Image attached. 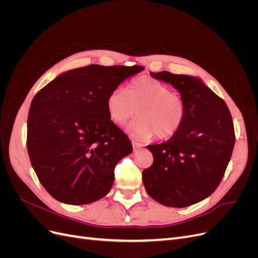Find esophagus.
<instances>
[{"instance_id": "esophagus-1", "label": "esophagus", "mask_w": 258, "mask_h": 258, "mask_svg": "<svg viewBox=\"0 0 258 258\" xmlns=\"http://www.w3.org/2000/svg\"><path fill=\"white\" fill-rule=\"evenodd\" d=\"M131 143H132V146H134V150H138V148H141V147H143V144H141V143H139V142L135 141V140H132Z\"/></svg>"}]
</instances>
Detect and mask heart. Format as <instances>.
<instances>
[{"mask_svg":"<svg viewBox=\"0 0 258 258\" xmlns=\"http://www.w3.org/2000/svg\"><path fill=\"white\" fill-rule=\"evenodd\" d=\"M106 107L110 118L117 124H123L136 112L139 114L127 128L137 139L172 137L183 127L187 115L181 93L150 76L138 77L124 90H112Z\"/></svg>","mask_w":258,"mask_h":258,"instance_id":"b5f03b06","label":"heart"}]
</instances>
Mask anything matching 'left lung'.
<instances>
[{"mask_svg": "<svg viewBox=\"0 0 258 258\" xmlns=\"http://www.w3.org/2000/svg\"><path fill=\"white\" fill-rule=\"evenodd\" d=\"M151 75L179 91L187 115L167 142L147 146L154 161L143 171V183L159 204L188 207L209 197L222 181L236 141L232 117L225 101L196 77L168 71Z\"/></svg>", "mask_w": 258, "mask_h": 258, "instance_id": "8db88e82", "label": "left lung"}]
</instances>
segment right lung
Returning <instances> with one entry per match:
<instances>
[{
  "label": "right lung",
  "mask_w": 258,
  "mask_h": 258,
  "mask_svg": "<svg viewBox=\"0 0 258 258\" xmlns=\"http://www.w3.org/2000/svg\"><path fill=\"white\" fill-rule=\"evenodd\" d=\"M141 66L90 64L59 75L31 102L27 148L31 165L51 197L87 205L104 197L114 169L132 145L111 120L106 100Z\"/></svg>",
  "instance_id": "add662e5"
}]
</instances>
